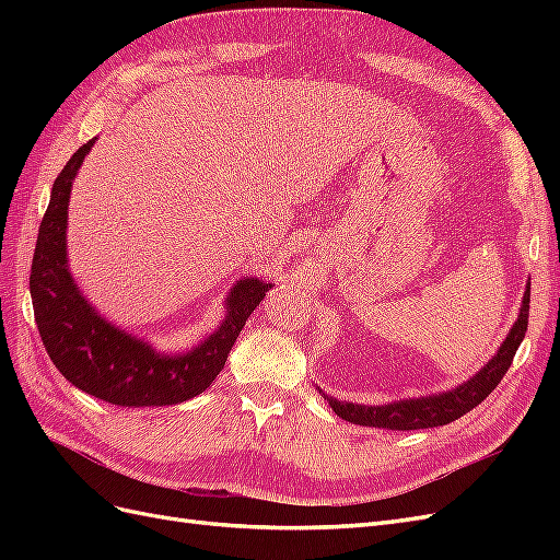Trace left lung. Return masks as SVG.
<instances>
[{"label": "left lung", "instance_id": "obj_1", "mask_svg": "<svg viewBox=\"0 0 560 560\" xmlns=\"http://www.w3.org/2000/svg\"><path fill=\"white\" fill-rule=\"evenodd\" d=\"M528 313H530V284L523 294V306L518 313L516 325L512 327L510 336L504 338L498 354L490 360L477 376L469 378L465 385L451 389V393L436 395V397H422V399H406L385 406H362V404H348L325 397L336 416H341L354 425L366 428H385V430H422V428H439L448 425L479 406L493 389L500 385L506 371H510L514 354L523 341L525 331H528Z\"/></svg>", "mask_w": 560, "mask_h": 560}]
</instances>
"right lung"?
I'll return each instance as SVG.
<instances>
[{"mask_svg":"<svg viewBox=\"0 0 560 560\" xmlns=\"http://www.w3.org/2000/svg\"><path fill=\"white\" fill-rule=\"evenodd\" d=\"M95 140L77 149L50 189L30 270V294L42 343L56 369L74 387L116 406H167L200 395L224 369L247 317L268 287L241 280L229 296L224 325L186 354H159L100 317L79 294L67 270V202L77 171Z\"/></svg>","mask_w":560,"mask_h":560,"instance_id":"1","label":"right lung"}]
</instances>
